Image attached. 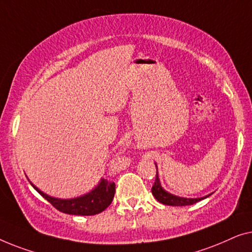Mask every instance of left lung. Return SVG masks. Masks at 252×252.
Returning a JSON list of instances; mask_svg holds the SVG:
<instances>
[{
    "instance_id": "8db88e82",
    "label": "left lung",
    "mask_w": 252,
    "mask_h": 252,
    "mask_svg": "<svg viewBox=\"0 0 252 252\" xmlns=\"http://www.w3.org/2000/svg\"><path fill=\"white\" fill-rule=\"evenodd\" d=\"M155 166H157V177H155L154 185H153V187H152V194H153V196L157 198L160 203L165 204V205H175V207H183V205L194 204V203H196V202L203 200V198H207L208 196L211 195V194H209V195L203 196V197L187 198V197L173 195V194L166 192V190L161 186L160 179H158L157 163H155Z\"/></svg>"
}]
</instances>
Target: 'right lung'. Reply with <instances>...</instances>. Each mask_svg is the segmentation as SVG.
<instances>
[{
  "mask_svg": "<svg viewBox=\"0 0 252 252\" xmlns=\"http://www.w3.org/2000/svg\"><path fill=\"white\" fill-rule=\"evenodd\" d=\"M31 183V182H30ZM31 185L43 196L45 200L54 205L57 210L68 215L92 216L100 214L112 203L115 194V184L100 179L98 185L89 193L74 198H58L48 195L38 189L33 183Z\"/></svg>",
  "mask_w": 252,
  "mask_h": 252,
  "instance_id": "obj_1",
  "label": "right lung"
}]
</instances>
